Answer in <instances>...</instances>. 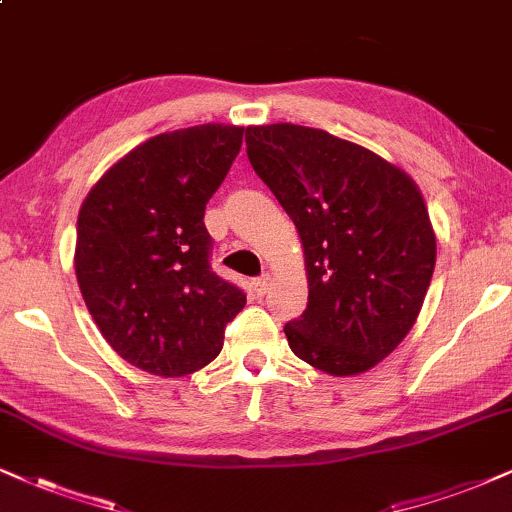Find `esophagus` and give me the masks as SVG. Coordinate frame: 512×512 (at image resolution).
I'll list each match as a JSON object with an SVG mask.
<instances>
[{"label": "esophagus", "mask_w": 512, "mask_h": 512, "mask_svg": "<svg viewBox=\"0 0 512 512\" xmlns=\"http://www.w3.org/2000/svg\"><path fill=\"white\" fill-rule=\"evenodd\" d=\"M268 287H270V275H268V273L261 275V277H256V280H254V292H256L258 296L266 294Z\"/></svg>", "instance_id": "obj_1"}]
</instances>
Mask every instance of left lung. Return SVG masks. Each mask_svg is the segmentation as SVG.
Instances as JSON below:
<instances>
[{"instance_id":"left-lung-1","label":"left lung","mask_w":512,"mask_h":512,"mask_svg":"<svg viewBox=\"0 0 512 512\" xmlns=\"http://www.w3.org/2000/svg\"><path fill=\"white\" fill-rule=\"evenodd\" d=\"M246 156L304 244L308 306L289 349L334 377L403 342L430 287L437 237L418 185L375 151L306 125L246 128Z\"/></svg>"}]
</instances>
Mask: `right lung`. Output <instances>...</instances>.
Wrapping results in <instances>:
<instances>
[{"instance_id":"obj_1","label":"right lung","mask_w":512,"mask_h":512,"mask_svg":"<svg viewBox=\"0 0 512 512\" xmlns=\"http://www.w3.org/2000/svg\"><path fill=\"white\" fill-rule=\"evenodd\" d=\"M242 135L223 123L161 132L113 163L80 206L75 275L87 311L113 351L151 375L211 363L246 304L211 270L204 225Z\"/></svg>"}]
</instances>
